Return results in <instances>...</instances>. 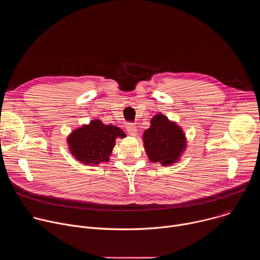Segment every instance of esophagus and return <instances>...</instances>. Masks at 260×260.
Wrapping results in <instances>:
<instances>
[{"mask_svg": "<svg viewBox=\"0 0 260 260\" xmlns=\"http://www.w3.org/2000/svg\"><path fill=\"white\" fill-rule=\"evenodd\" d=\"M126 131H127L128 135L132 136V137H136L138 135V128L133 123H127L126 124Z\"/></svg>", "mask_w": 260, "mask_h": 260, "instance_id": "34e87169", "label": "esophagus"}]
</instances>
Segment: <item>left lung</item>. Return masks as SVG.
<instances>
[{"label":"left lung","instance_id":"left-lung-1","mask_svg":"<svg viewBox=\"0 0 260 260\" xmlns=\"http://www.w3.org/2000/svg\"><path fill=\"white\" fill-rule=\"evenodd\" d=\"M144 148L151 162L171 166L186 149V137L182 128L159 113L150 120V127L143 134Z\"/></svg>","mask_w":260,"mask_h":260}]
</instances>
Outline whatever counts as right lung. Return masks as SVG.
<instances>
[{
    "label": "right lung",
    "instance_id": "add662e5",
    "mask_svg": "<svg viewBox=\"0 0 260 260\" xmlns=\"http://www.w3.org/2000/svg\"><path fill=\"white\" fill-rule=\"evenodd\" d=\"M126 135L118 126L104 124L99 119L91 120L74 129L68 136V146L71 154L83 165L98 166L108 162L117 138Z\"/></svg>",
    "mask_w": 260,
    "mask_h": 260
}]
</instances>
